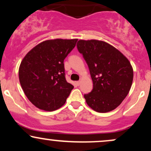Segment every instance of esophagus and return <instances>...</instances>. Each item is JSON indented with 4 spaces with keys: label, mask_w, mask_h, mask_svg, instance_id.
<instances>
[{
    "label": "esophagus",
    "mask_w": 151,
    "mask_h": 151,
    "mask_svg": "<svg viewBox=\"0 0 151 151\" xmlns=\"http://www.w3.org/2000/svg\"><path fill=\"white\" fill-rule=\"evenodd\" d=\"M80 84H81V81H77V84L78 86L80 85Z\"/></svg>",
    "instance_id": "1"
}]
</instances>
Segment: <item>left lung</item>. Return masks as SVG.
Returning <instances> with one entry per match:
<instances>
[{
	"instance_id": "8db88e82",
	"label": "left lung",
	"mask_w": 151,
	"mask_h": 151,
	"mask_svg": "<svg viewBox=\"0 0 151 151\" xmlns=\"http://www.w3.org/2000/svg\"><path fill=\"white\" fill-rule=\"evenodd\" d=\"M77 50L87 64L93 89L84 94L88 106L99 113L115 109L126 97L133 79L132 66L127 58L104 41H78Z\"/></svg>"
}]
</instances>
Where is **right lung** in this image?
<instances>
[{
	"label": "right lung",
	"instance_id": "1",
	"mask_svg": "<svg viewBox=\"0 0 151 151\" xmlns=\"http://www.w3.org/2000/svg\"><path fill=\"white\" fill-rule=\"evenodd\" d=\"M78 40H49L29 52L19 67V80L32 104L47 111L65 104L74 86L65 79L64 60Z\"/></svg>",
	"mask_w": 151,
	"mask_h": 151
}]
</instances>
